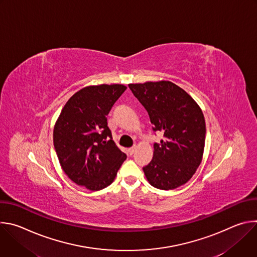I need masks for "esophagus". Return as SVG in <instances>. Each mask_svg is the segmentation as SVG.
<instances>
[{"mask_svg": "<svg viewBox=\"0 0 257 257\" xmlns=\"http://www.w3.org/2000/svg\"><path fill=\"white\" fill-rule=\"evenodd\" d=\"M135 151H136V146H132V148H130V149L128 150V155L132 156V155L135 153Z\"/></svg>", "mask_w": 257, "mask_h": 257, "instance_id": "esophagus-1", "label": "esophagus"}]
</instances>
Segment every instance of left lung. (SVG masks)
I'll return each instance as SVG.
<instances>
[{
	"mask_svg": "<svg viewBox=\"0 0 257 257\" xmlns=\"http://www.w3.org/2000/svg\"><path fill=\"white\" fill-rule=\"evenodd\" d=\"M149 113L154 131L164 134L154 144V158L143 167L150 184L175 189L187 183L199 167L205 142V121L196 101L170 81L129 84Z\"/></svg>",
	"mask_w": 257,
	"mask_h": 257,
	"instance_id": "obj_1",
	"label": "left lung"
}]
</instances>
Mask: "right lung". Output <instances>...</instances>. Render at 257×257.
Here are the masks:
<instances>
[{
	"label": "right lung",
	"instance_id": "right-lung-1",
	"mask_svg": "<svg viewBox=\"0 0 257 257\" xmlns=\"http://www.w3.org/2000/svg\"><path fill=\"white\" fill-rule=\"evenodd\" d=\"M123 84L86 86L64 105L54 127V146L65 174L91 191L111 185L127 156L113 140L106 116L126 90Z\"/></svg>",
	"mask_w": 257,
	"mask_h": 257
}]
</instances>
